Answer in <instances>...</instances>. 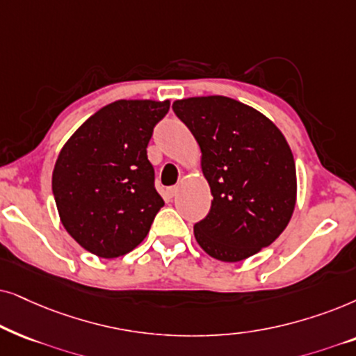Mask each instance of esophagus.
Segmentation results:
<instances>
[{
  "instance_id": "obj_1",
  "label": "esophagus",
  "mask_w": 356,
  "mask_h": 356,
  "mask_svg": "<svg viewBox=\"0 0 356 356\" xmlns=\"http://www.w3.org/2000/svg\"><path fill=\"white\" fill-rule=\"evenodd\" d=\"M177 191H179V187L177 186H172V187H168V191H165V192H168V195L170 198H172V197L177 195Z\"/></svg>"
}]
</instances>
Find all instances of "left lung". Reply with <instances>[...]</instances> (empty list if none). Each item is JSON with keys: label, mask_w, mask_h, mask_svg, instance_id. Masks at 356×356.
Masks as SVG:
<instances>
[{"label": "left lung", "mask_w": 356, "mask_h": 356, "mask_svg": "<svg viewBox=\"0 0 356 356\" xmlns=\"http://www.w3.org/2000/svg\"><path fill=\"white\" fill-rule=\"evenodd\" d=\"M172 108L195 136L210 186V213L193 226L213 259L241 262L280 236L296 205V165L275 123L225 96L175 101Z\"/></svg>", "instance_id": "8db88e82"}]
</instances>
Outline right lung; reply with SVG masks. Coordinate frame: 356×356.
Returning <instances> with one entry per match:
<instances>
[{
  "mask_svg": "<svg viewBox=\"0 0 356 356\" xmlns=\"http://www.w3.org/2000/svg\"><path fill=\"white\" fill-rule=\"evenodd\" d=\"M169 104L149 99L108 104L61 148L51 175L56 210L68 234L88 252L102 259L129 254L164 207L146 146Z\"/></svg>",
  "mask_w": 356,
  "mask_h": 356,
  "instance_id": "add662e5",
  "label": "right lung"
}]
</instances>
